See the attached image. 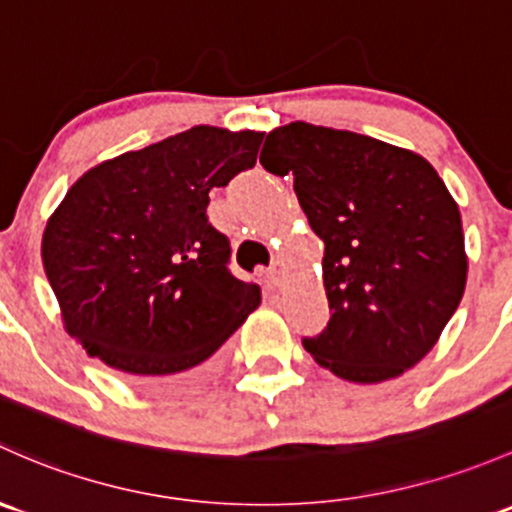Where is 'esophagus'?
I'll return each mask as SVG.
<instances>
[{"mask_svg": "<svg viewBox=\"0 0 512 512\" xmlns=\"http://www.w3.org/2000/svg\"><path fill=\"white\" fill-rule=\"evenodd\" d=\"M284 260H274L272 267L267 270V279H270V284H274V287H279L282 284V277H284Z\"/></svg>", "mask_w": 512, "mask_h": 512, "instance_id": "34e87169", "label": "esophagus"}]
</instances>
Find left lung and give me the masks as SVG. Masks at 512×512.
<instances>
[{"label":"left lung","mask_w":512,"mask_h":512,"mask_svg":"<svg viewBox=\"0 0 512 512\" xmlns=\"http://www.w3.org/2000/svg\"><path fill=\"white\" fill-rule=\"evenodd\" d=\"M260 164L294 176L301 211L324 240L331 319L304 338L321 368L383 383L417 365L464 297L461 213L434 166L410 149L348 129L289 122Z\"/></svg>","instance_id":"obj_1"}]
</instances>
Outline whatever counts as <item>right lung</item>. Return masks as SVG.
Here are the masks:
<instances>
[{
	"label": "right lung",
	"mask_w": 512,
	"mask_h": 512,
	"mask_svg": "<svg viewBox=\"0 0 512 512\" xmlns=\"http://www.w3.org/2000/svg\"><path fill=\"white\" fill-rule=\"evenodd\" d=\"M265 132L198 125L85 171L43 230L63 326L90 358L142 385L201 378L260 306L228 270L208 193L252 169Z\"/></svg>",
	"instance_id": "right-lung-1"
}]
</instances>
